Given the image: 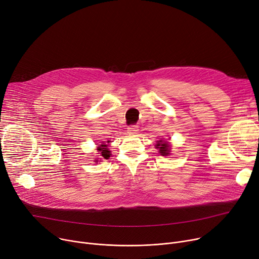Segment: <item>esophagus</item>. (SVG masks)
I'll return each instance as SVG.
<instances>
[{"instance_id":"esophagus-1","label":"esophagus","mask_w":259,"mask_h":259,"mask_svg":"<svg viewBox=\"0 0 259 259\" xmlns=\"http://www.w3.org/2000/svg\"><path fill=\"white\" fill-rule=\"evenodd\" d=\"M139 127L137 125H131L127 127V133L131 134V135H134V134H137L138 133V130Z\"/></svg>"}]
</instances>
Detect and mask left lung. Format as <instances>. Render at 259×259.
I'll list each match as a JSON object with an SVG mask.
<instances>
[{"label": "left lung", "instance_id": "8db88e82", "mask_svg": "<svg viewBox=\"0 0 259 259\" xmlns=\"http://www.w3.org/2000/svg\"><path fill=\"white\" fill-rule=\"evenodd\" d=\"M156 148L160 150V153L162 155L170 154V145H169V143L167 141H163V140L157 141Z\"/></svg>", "mask_w": 259, "mask_h": 259}]
</instances>
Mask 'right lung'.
<instances>
[{"label": "right lung", "mask_w": 259, "mask_h": 259, "mask_svg": "<svg viewBox=\"0 0 259 259\" xmlns=\"http://www.w3.org/2000/svg\"><path fill=\"white\" fill-rule=\"evenodd\" d=\"M108 143H109V141H108ZM108 147V145L107 144H101V145H98V147H97V150H98V153L101 154L103 157H105V158H108V157H110V150L107 148Z\"/></svg>", "instance_id": "obj_1"}]
</instances>
